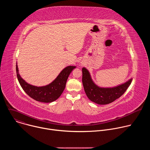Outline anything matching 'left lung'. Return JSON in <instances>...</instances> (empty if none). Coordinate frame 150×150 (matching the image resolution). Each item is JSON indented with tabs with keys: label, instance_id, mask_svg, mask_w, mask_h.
Listing matches in <instances>:
<instances>
[{
	"label": "left lung",
	"instance_id": "1",
	"mask_svg": "<svg viewBox=\"0 0 150 150\" xmlns=\"http://www.w3.org/2000/svg\"><path fill=\"white\" fill-rule=\"evenodd\" d=\"M82 72V81L85 94L91 101L98 104H109L119 98L125 93L132 81L131 79L114 88H100L93 82L86 68H83Z\"/></svg>",
	"mask_w": 150,
	"mask_h": 150
}]
</instances>
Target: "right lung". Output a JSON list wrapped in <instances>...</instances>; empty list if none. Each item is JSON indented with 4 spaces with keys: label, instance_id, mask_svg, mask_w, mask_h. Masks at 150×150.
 Instances as JSON below:
<instances>
[{
    "label": "right lung",
    "instance_id": "obj_1",
    "mask_svg": "<svg viewBox=\"0 0 150 150\" xmlns=\"http://www.w3.org/2000/svg\"><path fill=\"white\" fill-rule=\"evenodd\" d=\"M75 67L69 66L59 74L57 77L50 84L44 87H35L28 84L21 78L16 65V76L24 91L32 98L43 103H51L57 100L62 94L66 86L68 78Z\"/></svg>",
    "mask_w": 150,
    "mask_h": 150
}]
</instances>
